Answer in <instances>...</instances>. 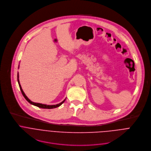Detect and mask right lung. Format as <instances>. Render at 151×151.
<instances>
[{"mask_svg":"<svg viewBox=\"0 0 151 151\" xmlns=\"http://www.w3.org/2000/svg\"><path fill=\"white\" fill-rule=\"evenodd\" d=\"M19 68V67H18ZM17 80H18V85H19V88H20V90L21 91V93H22L23 96L24 97V98L26 99V100L29 102L31 104H33L35 106H37V107H40V108H42V109H53V108H55V107H59L60 106H61L64 101H65L66 100V99H64L63 101H61V103H58V104H53V105H47V104H42V103H35V102H33L25 94V93H24L22 88H21V86L20 85V83H19V75H18H18H17Z\"/></svg>","mask_w":151,"mask_h":151,"instance_id":"add662e5","label":"right lung"}]
</instances>
